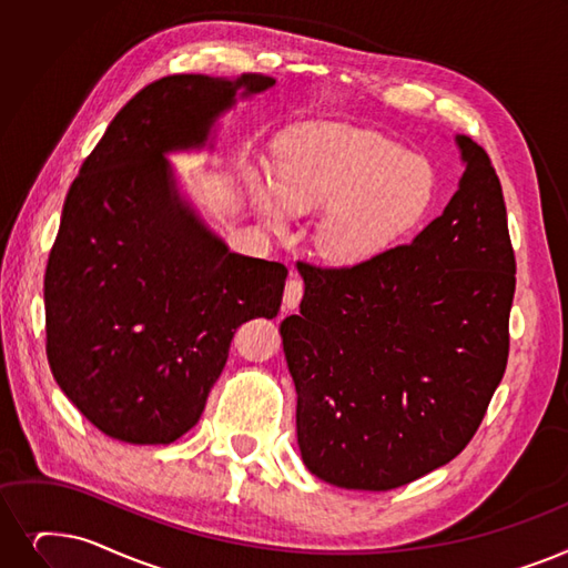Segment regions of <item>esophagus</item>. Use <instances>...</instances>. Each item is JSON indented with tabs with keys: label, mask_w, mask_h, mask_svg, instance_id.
Returning <instances> with one entry per match:
<instances>
[{
	"label": "esophagus",
	"mask_w": 568,
	"mask_h": 568,
	"mask_svg": "<svg viewBox=\"0 0 568 568\" xmlns=\"http://www.w3.org/2000/svg\"><path fill=\"white\" fill-rule=\"evenodd\" d=\"M302 297H304V283H302L297 276H292V278L285 283V294H283L285 308H297L300 302H302Z\"/></svg>",
	"instance_id": "obj_1"
}]
</instances>
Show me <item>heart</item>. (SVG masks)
I'll list each match as a JSON object with an SVG mask.
<instances>
[{"label": "heart", "mask_w": 568, "mask_h": 568, "mask_svg": "<svg viewBox=\"0 0 568 568\" xmlns=\"http://www.w3.org/2000/svg\"><path fill=\"white\" fill-rule=\"evenodd\" d=\"M253 204L274 232L287 215L325 209L317 251L334 264H366L389 251L423 217L432 171L399 143L343 125L302 130L278 148L274 183L248 174Z\"/></svg>", "instance_id": "1"}]
</instances>
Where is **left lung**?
I'll list each match as a JSON object with an SVG mask.
<instances>
[{
    "label": "left lung",
    "mask_w": 568,
    "mask_h": 568,
    "mask_svg": "<svg viewBox=\"0 0 568 568\" xmlns=\"http://www.w3.org/2000/svg\"><path fill=\"white\" fill-rule=\"evenodd\" d=\"M464 174L410 243L343 268L304 264L300 315L281 323L308 471L385 491L455 459L508 362L515 255L483 148L455 136Z\"/></svg>",
    "instance_id": "8db88e82"
}]
</instances>
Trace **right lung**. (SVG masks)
<instances>
[{
  "instance_id": "1",
  "label": "right lung",
  "mask_w": 568,
  "mask_h": 568,
  "mask_svg": "<svg viewBox=\"0 0 568 568\" xmlns=\"http://www.w3.org/2000/svg\"><path fill=\"white\" fill-rule=\"evenodd\" d=\"M276 85L264 73H174L118 111L71 183L43 278L45 355L69 402L111 438L166 446L190 432L230 343L276 317L287 268L232 253L185 202L166 155Z\"/></svg>"
}]
</instances>
